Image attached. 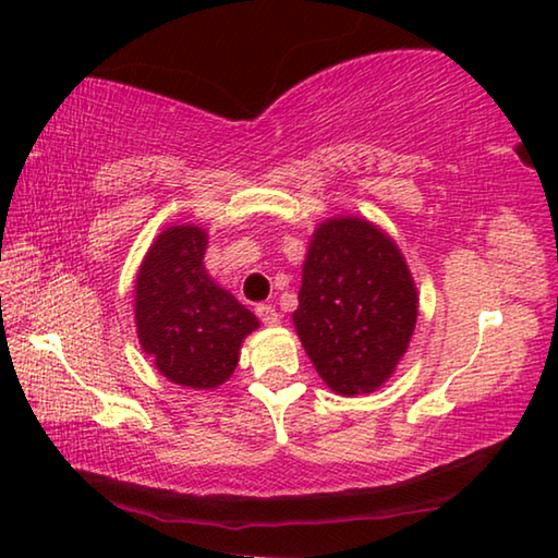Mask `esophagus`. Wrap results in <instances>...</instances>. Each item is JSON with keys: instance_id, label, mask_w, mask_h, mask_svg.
<instances>
[{"instance_id": "esophagus-1", "label": "esophagus", "mask_w": 558, "mask_h": 558, "mask_svg": "<svg viewBox=\"0 0 558 558\" xmlns=\"http://www.w3.org/2000/svg\"><path fill=\"white\" fill-rule=\"evenodd\" d=\"M256 315L260 317V323L268 325V327H276V325L280 323L278 310L272 307V305H258V307H256Z\"/></svg>"}]
</instances>
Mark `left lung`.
<instances>
[{
	"mask_svg": "<svg viewBox=\"0 0 558 558\" xmlns=\"http://www.w3.org/2000/svg\"><path fill=\"white\" fill-rule=\"evenodd\" d=\"M292 323L329 389L369 393L411 342L418 295L401 251L364 219H329L310 243Z\"/></svg>",
	"mask_w": 558,
	"mask_h": 558,
	"instance_id": "obj_1",
	"label": "left lung"
}]
</instances>
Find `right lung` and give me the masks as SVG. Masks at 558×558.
<instances>
[{
    "mask_svg": "<svg viewBox=\"0 0 558 558\" xmlns=\"http://www.w3.org/2000/svg\"><path fill=\"white\" fill-rule=\"evenodd\" d=\"M206 233L196 226L162 231L135 286V323L145 352L169 381L216 389L239 364L256 315L204 270Z\"/></svg>",
    "mask_w": 558,
    "mask_h": 558,
    "instance_id": "add662e5",
    "label": "right lung"
}]
</instances>
